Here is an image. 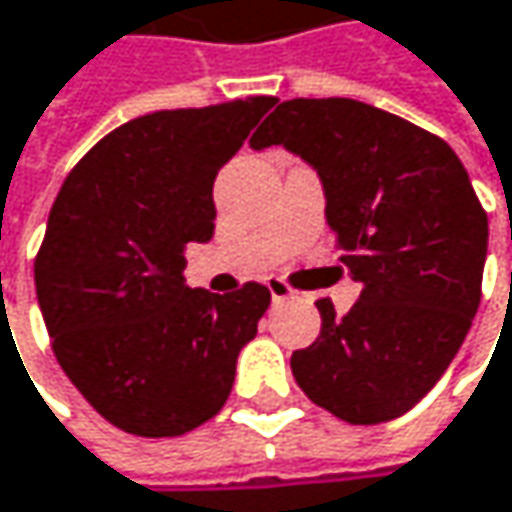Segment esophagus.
Segmentation results:
<instances>
[{"label":"esophagus","mask_w":512,"mask_h":512,"mask_svg":"<svg viewBox=\"0 0 512 512\" xmlns=\"http://www.w3.org/2000/svg\"><path fill=\"white\" fill-rule=\"evenodd\" d=\"M266 287H269V296H272V302H287V299H293V290H290V284L287 281H281V278H269L266 281Z\"/></svg>","instance_id":"34e87169"}]
</instances>
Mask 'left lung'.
<instances>
[{
    "label": "left lung",
    "instance_id": "1",
    "mask_svg": "<svg viewBox=\"0 0 512 512\" xmlns=\"http://www.w3.org/2000/svg\"><path fill=\"white\" fill-rule=\"evenodd\" d=\"M310 163L325 219L360 281L337 316L293 351L304 395L351 425L398 419L431 393L481 304L489 225L469 172L437 134L354 99L281 102L249 140Z\"/></svg>",
    "mask_w": 512,
    "mask_h": 512
}]
</instances>
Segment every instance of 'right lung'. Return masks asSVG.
I'll list each match as a JSON object with an SVG mask.
<instances>
[{"label": "right lung", "mask_w": 512, "mask_h": 512, "mask_svg": "<svg viewBox=\"0 0 512 512\" xmlns=\"http://www.w3.org/2000/svg\"><path fill=\"white\" fill-rule=\"evenodd\" d=\"M275 102L131 119L78 161L52 205L34 260L52 351L78 393L128 434L181 437L208 422L255 340L269 290H190L184 249L213 237V178Z\"/></svg>", "instance_id": "add662e5"}]
</instances>
